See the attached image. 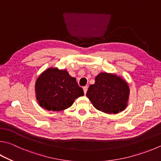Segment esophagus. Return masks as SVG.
I'll use <instances>...</instances> for the list:
<instances>
[{
	"mask_svg": "<svg viewBox=\"0 0 161 161\" xmlns=\"http://www.w3.org/2000/svg\"><path fill=\"white\" fill-rule=\"evenodd\" d=\"M87 89H88V86H84V87H83V90H84V94H86V93Z\"/></svg>",
	"mask_w": 161,
	"mask_h": 161,
	"instance_id": "34e87169",
	"label": "esophagus"
}]
</instances>
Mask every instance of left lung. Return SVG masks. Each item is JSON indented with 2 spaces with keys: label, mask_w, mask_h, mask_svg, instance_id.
Masks as SVG:
<instances>
[{
  "label": "left lung",
  "mask_w": 161,
  "mask_h": 161,
  "mask_svg": "<svg viewBox=\"0 0 161 161\" xmlns=\"http://www.w3.org/2000/svg\"><path fill=\"white\" fill-rule=\"evenodd\" d=\"M130 89L126 80L114 73L100 72L91 84L86 96L95 108L108 114L125 110Z\"/></svg>",
  "instance_id": "left-lung-1"
}]
</instances>
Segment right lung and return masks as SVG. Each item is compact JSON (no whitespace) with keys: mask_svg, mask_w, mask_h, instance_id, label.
Returning <instances> with one entry per match:
<instances>
[{"mask_svg":"<svg viewBox=\"0 0 161 161\" xmlns=\"http://www.w3.org/2000/svg\"><path fill=\"white\" fill-rule=\"evenodd\" d=\"M35 93L38 103L43 109L61 111L84 96V91L66 69L51 67L37 77Z\"/></svg>","mask_w":161,"mask_h":161,"instance_id":"obj_1","label":"right lung"}]
</instances>
